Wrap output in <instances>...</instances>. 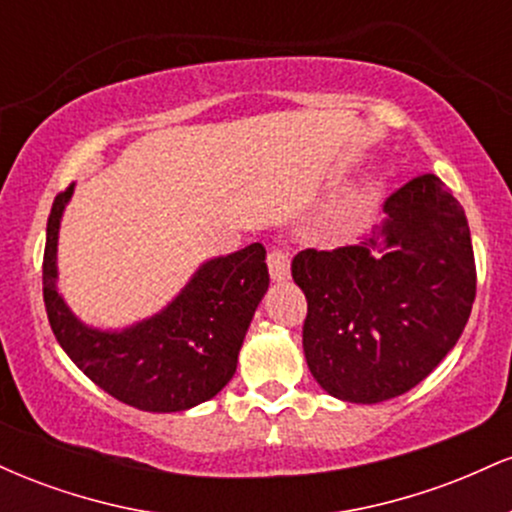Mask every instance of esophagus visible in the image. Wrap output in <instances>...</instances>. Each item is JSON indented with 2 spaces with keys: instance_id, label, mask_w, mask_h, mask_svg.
Masks as SVG:
<instances>
[{
  "instance_id": "obj_1",
  "label": "esophagus",
  "mask_w": 512,
  "mask_h": 512,
  "mask_svg": "<svg viewBox=\"0 0 512 512\" xmlns=\"http://www.w3.org/2000/svg\"><path fill=\"white\" fill-rule=\"evenodd\" d=\"M267 267L272 281H286L291 276V257L281 248H272L267 255Z\"/></svg>"
}]
</instances>
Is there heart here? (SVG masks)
<instances>
[{"instance_id":"1","label":"heart","mask_w":512,"mask_h":512,"mask_svg":"<svg viewBox=\"0 0 512 512\" xmlns=\"http://www.w3.org/2000/svg\"><path fill=\"white\" fill-rule=\"evenodd\" d=\"M346 214H349V207H342V209H339V211H337V216H339V219H344V216H346Z\"/></svg>"}]
</instances>
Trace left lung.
<instances>
[{"mask_svg": "<svg viewBox=\"0 0 512 512\" xmlns=\"http://www.w3.org/2000/svg\"><path fill=\"white\" fill-rule=\"evenodd\" d=\"M308 301L303 351L327 395L378 404L404 395L457 344L477 293L464 209L436 175L387 197L361 245L291 262Z\"/></svg>", "mask_w": 512, "mask_h": 512, "instance_id": "1", "label": "left lung"}]
</instances>
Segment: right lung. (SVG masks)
I'll return each instance as SVG.
<instances>
[{
    "label": "right lung",
    "instance_id": "add662e5",
    "mask_svg": "<svg viewBox=\"0 0 512 512\" xmlns=\"http://www.w3.org/2000/svg\"><path fill=\"white\" fill-rule=\"evenodd\" d=\"M74 185L52 202L43 298L67 356L108 395L134 409L185 411L219 395L238 366L252 315L269 289L260 243L199 264L178 296L146 320L101 330L81 322L57 291V240Z\"/></svg>",
    "mask_w": 512,
    "mask_h": 512
}]
</instances>
